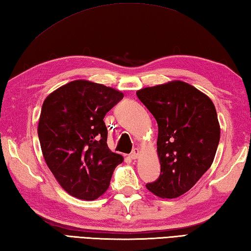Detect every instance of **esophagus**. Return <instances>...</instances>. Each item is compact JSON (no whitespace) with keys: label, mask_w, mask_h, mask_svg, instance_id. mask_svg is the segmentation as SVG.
I'll return each mask as SVG.
<instances>
[{"label":"esophagus","mask_w":251,"mask_h":251,"mask_svg":"<svg viewBox=\"0 0 251 251\" xmlns=\"http://www.w3.org/2000/svg\"><path fill=\"white\" fill-rule=\"evenodd\" d=\"M138 155H139V150H138V149H134L132 152L129 154V157L131 159H136L138 157Z\"/></svg>","instance_id":"obj_1"}]
</instances>
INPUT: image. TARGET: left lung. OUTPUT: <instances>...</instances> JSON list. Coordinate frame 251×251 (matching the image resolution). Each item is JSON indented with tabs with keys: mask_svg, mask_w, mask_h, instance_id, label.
<instances>
[{
	"mask_svg": "<svg viewBox=\"0 0 251 251\" xmlns=\"http://www.w3.org/2000/svg\"><path fill=\"white\" fill-rule=\"evenodd\" d=\"M137 97L157 122L161 175L147 189L162 199L188 192L209 167L220 140L211 99L182 81L146 87Z\"/></svg>",
	"mask_w": 251,
	"mask_h": 251,
	"instance_id": "1",
	"label": "left lung"
}]
</instances>
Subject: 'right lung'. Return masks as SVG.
I'll list each match as a JSON object with an SVG mask.
<instances>
[{
  "mask_svg": "<svg viewBox=\"0 0 251 251\" xmlns=\"http://www.w3.org/2000/svg\"><path fill=\"white\" fill-rule=\"evenodd\" d=\"M124 95L102 84L77 79L47 96L37 127L47 166L67 193L94 201L108 190L123 162L106 145L105 114Z\"/></svg>",
  "mask_w": 251,
  "mask_h": 251,
  "instance_id": "add662e5",
  "label": "right lung"
}]
</instances>
